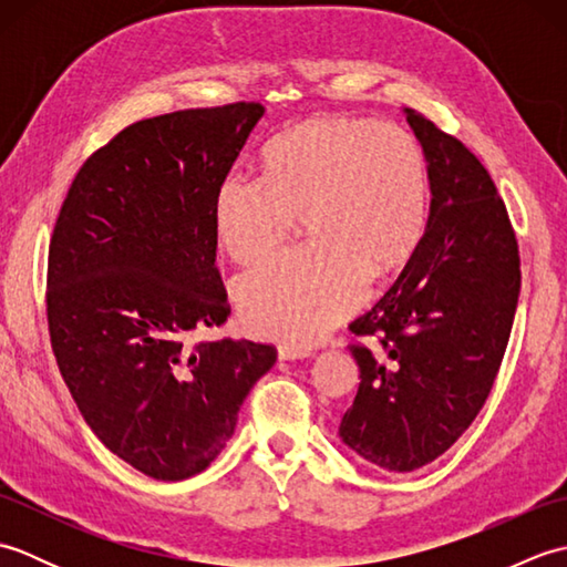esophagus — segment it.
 Returning <instances> with one entry per match:
<instances>
[{"mask_svg": "<svg viewBox=\"0 0 567 567\" xmlns=\"http://www.w3.org/2000/svg\"><path fill=\"white\" fill-rule=\"evenodd\" d=\"M277 355H280L282 360L309 358V355H311V348H307V346H297V343H282V346H277Z\"/></svg>", "mask_w": 567, "mask_h": 567, "instance_id": "esophagus-1", "label": "esophagus"}]
</instances>
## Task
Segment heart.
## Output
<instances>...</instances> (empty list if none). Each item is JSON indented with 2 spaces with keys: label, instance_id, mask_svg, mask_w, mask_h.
I'll return each mask as SVG.
<instances>
[{
  "label": "heart",
  "instance_id": "b5f03b06",
  "mask_svg": "<svg viewBox=\"0 0 567 567\" xmlns=\"http://www.w3.org/2000/svg\"><path fill=\"white\" fill-rule=\"evenodd\" d=\"M260 179L228 175L214 195L226 256L258 262L305 219L309 246L246 272L236 305L270 339H317L365 297L368 277L412 260L429 219L426 163L404 128L370 118L317 116L262 151Z\"/></svg>",
  "mask_w": 567,
  "mask_h": 567
}]
</instances>
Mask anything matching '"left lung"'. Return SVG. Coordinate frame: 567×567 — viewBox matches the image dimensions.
<instances>
[{"instance_id": "8db88e82", "label": "left lung", "mask_w": 567, "mask_h": 567, "mask_svg": "<svg viewBox=\"0 0 567 567\" xmlns=\"http://www.w3.org/2000/svg\"><path fill=\"white\" fill-rule=\"evenodd\" d=\"M429 173V221L394 285L351 327L360 370L339 436L368 463L412 473L473 424L495 384L519 302V246L485 165L404 110Z\"/></svg>"}]
</instances>
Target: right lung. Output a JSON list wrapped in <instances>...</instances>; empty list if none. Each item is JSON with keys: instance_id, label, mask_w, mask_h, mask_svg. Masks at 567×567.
I'll return each mask as SVG.
<instances>
[{"instance_id": "1", "label": "right lung", "mask_w": 567, "mask_h": 567, "mask_svg": "<svg viewBox=\"0 0 567 567\" xmlns=\"http://www.w3.org/2000/svg\"><path fill=\"white\" fill-rule=\"evenodd\" d=\"M265 110L236 102L126 126L72 179L48 248L60 375L106 449L153 480L209 467L275 365L252 341L185 346L231 315L214 195Z\"/></svg>"}]
</instances>
